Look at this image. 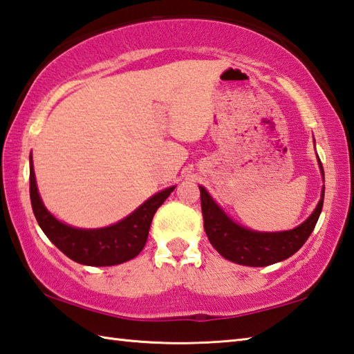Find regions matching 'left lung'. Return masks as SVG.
<instances>
[{"instance_id":"1","label":"left lung","mask_w":354,"mask_h":354,"mask_svg":"<svg viewBox=\"0 0 354 354\" xmlns=\"http://www.w3.org/2000/svg\"><path fill=\"white\" fill-rule=\"evenodd\" d=\"M322 178L325 182L324 166L317 155ZM201 189V205L203 214V228L209 243L228 261L250 268H264V266L284 261L292 257L301 245L306 243L313 233L324 207L325 185L322 187L320 201L311 216L292 230L286 232H255L245 228L228 218L227 213L213 201L208 191Z\"/></svg>"}]
</instances>
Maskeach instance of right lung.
<instances>
[{
    "label": "right lung",
    "mask_w": 354,
    "mask_h": 354,
    "mask_svg": "<svg viewBox=\"0 0 354 354\" xmlns=\"http://www.w3.org/2000/svg\"><path fill=\"white\" fill-rule=\"evenodd\" d=\"M169 187L149 197L146 202L113 225L102 228H76L60 222L43 205L37 188L32 157L29 158V194L32 212L43 233L65 255L85 266H116L135 258L146 245L155 212L169 196Z\"/></svg>",
    "instance_id": "add662e5"
}]
</instances>
